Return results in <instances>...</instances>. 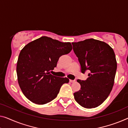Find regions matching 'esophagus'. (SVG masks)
Here are the masks:
<instances>
[{
	"instance_id": "1",
	"label": "esophagus",
	"mask_w": 128,
	"mask_h": 128,
	"mask_svg": "<svg viewBox=\"0 0 128 128\" xmlns=\"http://www.w3.org/2000/svg\"><path fill=\"white\" fill-rule=\"evenodd\" d=\"M75 82V80H70V83H74V82Z\"/></svg>"
}]
</instances>
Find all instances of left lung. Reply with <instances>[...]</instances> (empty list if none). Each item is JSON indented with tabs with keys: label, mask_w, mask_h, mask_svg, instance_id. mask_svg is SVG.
Segmentation results:
<instances>
[{
	"label": "left lung",
	"mask_w": 128,
	"mask_h": 128,
	"mask_svg": "<svg viewBox=\"0 0 128 128\" xmlns=\"http://www.w3.org/2000/svg\"><path fill=\"white\" fill-rule=\"evenodd\" d=\"M72 44L82 73L88 72L86 80H77L81 88L74 93V98L83 108H96L106 100L113 88L117 70L115 53L108 44L93 38Z\"/></svg>",
	"instance_id": "1"
}]
</instances>
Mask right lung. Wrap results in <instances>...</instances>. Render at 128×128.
Segmentation results:
<instances>
[{
  "label": "right lung",
  "instance_id": "obj_1",
  "mask_svg": "<svg viewBox=\"0 0 128 128\" xmlns=\"http://www.w3.org/2000/svg\"><path fill=\"white\" fill-rule=\"evenodd\" d=\"M72 49L70 42H62L50 37H41L24 46L16 65L18 82L22 92L31 102L47 104L57 96L62 86L69 82L66 78L50 74L58 58Z\"/></svg>",
  "mask_w": 128,
  "mask_h": 128
}]
</instances>
